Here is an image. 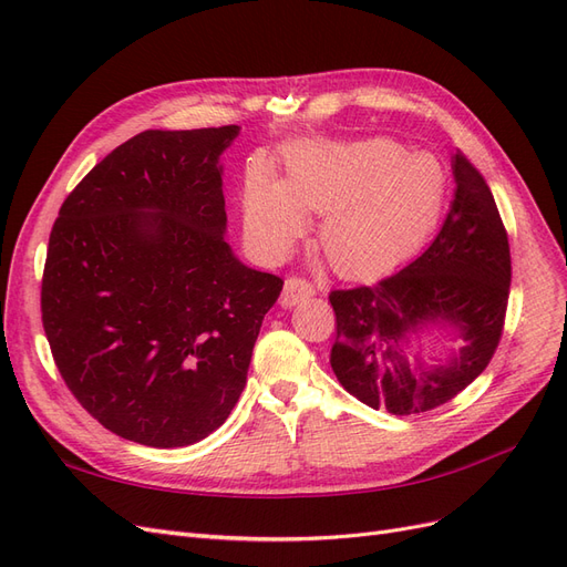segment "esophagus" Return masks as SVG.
<instances>
[{"label": "esophagus", "instance_id": "obj_1", "mask_svg": "<svg viewBox=\"0 0 567 567\" xmlns=\"http://www.w3.org/2000/svg\"><path fill=\"white\" fill-rule=\"evenodd\" d=\"M312 296H315L312 284H307L305 279H298V277H290V279H286V284H284L279 305H281V307H296V305H300L302 300L312 298Z\"/></svg>", "mask_w": 567, "mask_h": 567}]
</instances>
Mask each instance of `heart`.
Masks as SVG:
<instances>
[{"instance_id": "b5f03b06", "label": "heart", "mask_w": 567, "mask_h": 567, "mask_svg": "<svg viewBox=\"0 0 567 567\" xmlns=\"http://www.w3.org/2000/svg\"><path fill=\"white\" fill-rule=\"evenodd\" d=\"M444 173L427 153L392 140L305 142L288 153L284 182L255 173L244 194V225L255 248L286 255L323 215L317 244L342 277H371L402 262L433 231Z\"/></svg>"}]
</instances>
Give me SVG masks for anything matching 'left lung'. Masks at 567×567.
<instances>
[{"label":"left lung","instance_id":"left-lung-1","mask_svg":"<svg viewBox=\"0 0 567 567\" xmlns=\"http://www.w3.org/2000/svg\"><path fill=\"white\" fill-rule=\"evenodd\" d=\"M454 200L435 241L375 286L333 290L331 367L340 385L394 416L431 411L466 390L499 346L508 286V236L483 175L454 156ZM447 330L462 348L425 358L423 334Z\"/></svg>","mask_w":567,"mask_h":567}]
</instances>
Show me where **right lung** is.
<instances>
[{
  "label": "right lung",
  "instance_id": "right-lung-1",
  "mask_svg": "<svg viewBox=\"0 0 567 567\" xmlns=\"http://www.w3.org/2000/svg\"><path fill=\"white\" fill-rule=\"evenodd\" d=\"M238 125L146 130L59 210L42 323L65 385L111 433L186 447L227 421L284 281L227 244L219 156Z\"/></svg>",
  "mask_w": 567,
  "mask_h": 567
}]
</instances>
